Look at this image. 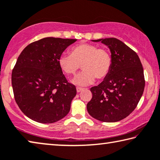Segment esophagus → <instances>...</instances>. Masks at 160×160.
Segmentation results:
<instances>
[{"instance_id":"obj_1","label":"esophagus","mask_w":160,"mask_h":160,"mask_svg":"<svg viewBox=\"0 0 160 160\" xmlns=\"http://www.w3.org/2000/svg\"><path fill=\"white\" fill-rule=\"evenodd\" d=\"M83 90H84V88H80V87L77 88V92H80L81 91H82Z\"/></svg>"}]
</instances>
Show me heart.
<instances>
[{
	"label": "heart",
	"instance_id": "heart-1",
	"mask_svg": "<svg viewBox=\"0 0 160 160\" xmlns=\"http://www.w3.org/2000/svg\"><path fill=\"white\" fill-rule=\"evenodd\" d=\"M58 62L63 72L69 76L74 75L81 65L83 70L73 78L72 82L86 86L92 83L95 78L102 80L107 77L112 66V57L108 48L82 43L71 48L70 55H60Z\"/></svg>",
	"mask_w": 160,
	"mask_h": 160
}]
</instances>
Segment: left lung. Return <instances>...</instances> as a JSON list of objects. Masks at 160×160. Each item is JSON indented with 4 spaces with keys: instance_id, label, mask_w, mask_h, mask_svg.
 <instances>
[{
    "instance_id": "1",
    "label": "left lung",
    "mask_w": 160,
    "mask_h": 160,
    "mask_svg": "<svg viewBox=\"0 0 160 160\" xmlns=\"http://www.w3.org/2000/svg\"><path fill=\"white\" fill-rule=\"evenodd\" d=\"M92 41L108 45L112 66L100 85L90 88L92 97L87 104L88 112L102 122L120 121L135 110L142 95L145 85L142 65L138 54L115 38Z\"/></svg>"
}]
</instances>
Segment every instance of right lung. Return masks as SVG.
<instances>
[{
	"mask_svg": "<svg viewBox=\"0 0 160 160\" xmlns=\"http://www.w3.org/2000/svg\"><path fill=\"white\" fill-rule=\"evenodd\" d=\"M76 39L45 38L25 47L12 71L15 100L28 118L53 123L66 116L76 95L58 65V58Z\"/></svg>",
	"mask_w": 160,
	"mask_h": 160,
	"instance_id": "right-lung-1",
	"label": "right lung"
}]
</instances>
